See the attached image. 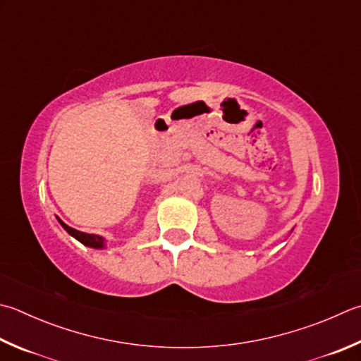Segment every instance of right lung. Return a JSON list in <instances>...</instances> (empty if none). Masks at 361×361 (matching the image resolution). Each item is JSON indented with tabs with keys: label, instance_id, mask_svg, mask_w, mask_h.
Segmentation results:
<instances>
[{
	"label": "right lung",
	"instance_id": "right-lung-1",
	"mask_svg": "<svg viewBox=\"0 0 361 361\" xmlns=\"http://www.w3.org/2000/svg\"><path fill=\"white\" fill-rule=\"evenodd\" d=\"M59 223L63 224V228H64V229L67 231V233H69L72 237H75V239L80 240L81 243L87 245V247H94V248H102V247H104V239H102V237H99V235H96V234L81 233V231H77V229H73V228H71V226H67V224L63 223L61 220H59Z\"/></svg>",
	"mask_w": 361,
	"mask_h": 361
}]
</instances>
